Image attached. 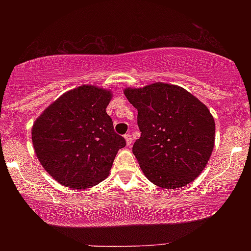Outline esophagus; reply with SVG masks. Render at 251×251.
Returning <instances> with one entry per match:
<instances>
[{
  "label": "esophagus",
  "instance_id": "obj_1",
  "mask_svg": "<svg viewBox=\"0 0 251 251\" xmlns=\"http://www.w3.org/2000/svg\"><path fill=\"white\" fill-rule=\"evenodd\" d=\"M125 138H126V145H129V146L131 145V143H132V137H131V135H130V133H126Z\"/></svg>",
  "mask_w": 251,
  "mask_h": 251
}]
</instances>
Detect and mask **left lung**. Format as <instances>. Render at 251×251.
Returning <instances> with one entry per match:
<instances>
[{
	"label": "left lung",
	"instance_id": "left-lung-1",
	"mask_svg": "<svg viewBox=\"0 0 251 251\" xmlns=\"http://www.w3.org/2000/svg\"><path fill=\"white\" fill-rule=\"evenodd\" d=\"M137 108L140 138L132 146L143 173L163 188L186 186L207 166L214 150L215 121L193 95L167 83L126 89Z\"/></svg>",
	"mask_w": 251,
	"mask_h": 251
}]
</instances>
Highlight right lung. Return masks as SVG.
I'll return each mask as SVG.
<instances>
[{
	"label": "right lung",
	"instance_id": "obj_1",
	"mask_svg": "<svg viewBox=\"0 0 251 251\" xmlns=\"http://www.w3.org/2000/svg\"><path fill=\"white\" fill-rule=\"evenodd\" d=\"M111 98L105 89L81 85L58 98L34 122L37 159L64 186L82 190L99 184L126 146L106 113Z\"/></svg>",
	"mask_w": 251,
	"mask_h": 251
}]
</instances>
